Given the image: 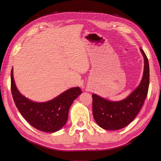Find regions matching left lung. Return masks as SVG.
Listing matches in <instances>:
<instances>
[{
    "label": "left lung",
    "mask_w": 161,
    "mask_h": 161,
    "mask_svg": "<svg viewBox=\"0 0 161 161\" xmlns=\"http://www.w3.org/2000/svg\"><path fill=\"white\" fill-rule=\"evenodd\" d=\"M144 70L142 80L137 88L126 99L111 102L92 94V111L97 124L106 130L123 129L131 122L139 112L148 94L150 71L148 58L142 49Z\"/></svg>",
    "instance_id": "8db88e82"
}]
</instances>
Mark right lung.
Wrapping results in <instances>:
<instances>
[{
	"mask_svg": "<svg viewBox=\"0 0 161 161\" xmlns=\"http://www.w3.org/2000/svg\"><path fill=\"white\" fill-rule=\"evenodd\" d=\"M11 70V92L21 115L35 129L45 132L58 131L64 126L72 102L81 94L80 87H73L46 102L37 103L23 96L15 86Z\"/></svg>",
	"mask_w": 161,
	"mask_h": 161,
	"instance_id": "right-lung-1",
	"label": "right lung"
}]
</instances>
